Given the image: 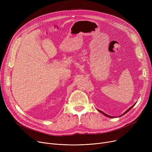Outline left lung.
Masks as SVG:
<instances>
[{
  "label": "left lung",
  "mask_w": 152,
  "mask_h": 152,
  "mask_svg": "<svg viewBox=\"0 0 152 152\" xmlns=\"http://www.w3.org/2000/svg\"><path fill=\"white\" fill-rule=\"evenodd\" d=\"M135 104H134V105H132V107H130V108H129V109H128V110H127V111H125V113H123V115H124V114H126V113H127V112H128V111H129V110H131V109H132V107H134V105H135ZM99 112H100V113H102V114H103V115H105V116H107V117H109V118H113V117H112V116H109V115H107V114H105V113H103V111H100V110H99Z\"/></svg>",
  "instance_id": "8db88e82"
}]
</instances>
